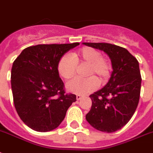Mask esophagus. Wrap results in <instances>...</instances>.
<instances>
[{
  "label": "esophagus",
  "mask_w": 153,
  "mask_h": 153,
  "mask_svg": "<svg viewBox=\"0 0 153 153\" xmlns=\"http://www.w3.org/2000/svg\"><path fill=\"white\" fill-rule=\"evenodd\" d=\"M82 98H83V96H82V95H76V100H81Z\"/></svg>",
  "instance_id": "34e87169"
}]
</instances>
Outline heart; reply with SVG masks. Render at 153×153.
Instances as JSON below:
<instances>
[{
  "label": "heart",
  "instance_id": "obj_1",
  "mask_svg": "<svg viewBox=\"0 0 153 153\" xmlns=\"http://www.w3.org/2000/svg\"><path fill=\"white\" fill-rule=\"evenodd\" d=\"M86 64L87 78L77 77L66 84L70 92L78 95H86L97 89L99 81L104 82L110 76L111 65L106 58H102L100 51L85 46L71 56L64 54L58 63V72L65 79H71L76 73L77 66Z\"/></svg>",
  "mask_w": 153,
  "mask_h": 153
}]
</instances>
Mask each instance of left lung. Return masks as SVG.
Here are the masks:
<instances>
[{
    "mask_svg": "<svg viewBox=\"0 0 153 153\" xmlns=\"http://www.w3.org/2000/svg\"><path fill=\"white\" fill-rule=\"evenodd\" d=\"M83 44L104 51L111 58L113 69L107 85L90 95L92 106L86 119L99 131L114 132L128 123L138 106L141 87L139 62L119 45L102 42Z\"/></svg>",
    "mask_w": 153,
    "mask_h": 153,
    "instance_id": "8db88e82",
    "label": "left lung"
}]
</instances>
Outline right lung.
Segmentation results:
<instances>
[{
	"mask_svg": "<svg viewBox=\"0 0 153 153\" xmlns=\"http://www.w3.org/2000/svg\"><path fill=\"white\" fill-rule=\"evenodd\" d=\"M79 45H32L23 50L13 62L11 87L15 108L33 130L45 132L58 128L76 101V95L65 91L58 63L64 53Z\"/></svg>",
	"mask_w": 153,
	"mask_h": 153,
	"instance_id": "obj_1",
	"label": "right lung"
}]
</instances>
